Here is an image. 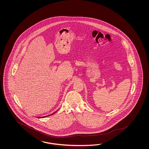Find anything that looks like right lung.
<instances>
[{"label":"right lung","instance_id":"obj_1","mask_svg":"<svg viewBox=\"0 0 149 149\" xmlns=\"http://www.w3.org/2000/svg\"><path fill=\"white\" fill-rule=\"evenodd\" d=\"M56 111H55V112H54V113H52V114H51V115H47V116H43V117H38V118H44V117H47V116H50V115H53V114H54V113H56Z\"/></svg>","mask_w":149,"mask_h":149}]
</instances>
